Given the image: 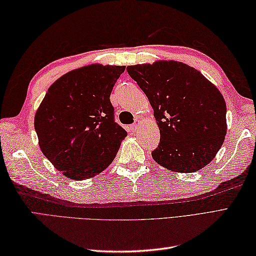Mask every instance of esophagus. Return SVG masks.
Here are the masks:
<instances>
[{"mask_svg":"<svg viewBox=\"0 0 256 256\" xmlns=\"http://www.w3.org/2000/svg\"><path fill=\"white\" fill-rule=\"evenodd\" d=\"M140 125V122L138 121V120H136V121H135V123L131 125V130H132V132H138V131Z\"/></svg>","mask_w":256,"mask_h":256,"instance_id":"1","label":"esophagus"}]
</instances>
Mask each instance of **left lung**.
<instances>
[{
	"instance_id": "1",
	"label": "left lung",
	"mask_w": 256,
	"mask_h": 256,
	"mask_svg": "<svg viewBox=\"0 0 256 256\" xmlns=\"http://www.w3.org/2000/svg\"><path fill=\"white\" fill-rule=\"evenodd\" d=\"M126 70L148 98L160 128L154 160L178 172L208 165L226 133V106L216 86L179 62L134 64Z\"/></svg>"
}]
</instances>
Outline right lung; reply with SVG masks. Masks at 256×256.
<instances>
[{
  "label": "right lung",
  "instance_id": "add662e5",
  "mask_svg": "<svg viewBox=\"0 0 256 256\" xmlns=\"http://www.w3.org/2000/svg\"><path fill=\"white\" fill-rule=\"evenodd\" d=\"M125 66L94 64L54 82L35 114L40 148L56 170L84 180L111 164L126 136L110 94Z\"/></svg>",
  "mask_w": 256,
  "mask_h": 256
}]
</instances>
